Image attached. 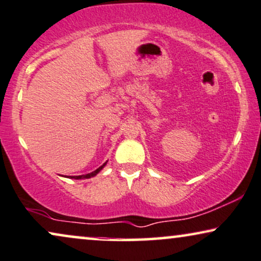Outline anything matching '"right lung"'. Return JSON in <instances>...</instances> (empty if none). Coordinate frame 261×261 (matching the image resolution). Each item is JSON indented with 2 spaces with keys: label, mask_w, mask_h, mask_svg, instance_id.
Here are the masks:
<instances>
[{
  "label": "right lung",
  "mask_w": 261,
  "mask_h": 261,
  "mask_svg": "<svg viewBox=\"0 0 261 261\" xmlns=\"http://www.w3.org/2000/svg\"><path fill=\"white\" fill-rule=\"evenodd\" d=\"M105 165H106V164H103V165H102L101 167H98V169H97V170H95L94 172H91V173H88V174H85V176H77V177H75V179H81V178H90V177H94V176H96V174H97L98 172H100V171H101L102 169H103V166H105ZM72 178H73V177H72Z\"/></svg>",
  "instance_id": "right-lung-1"
}]
</instances>
